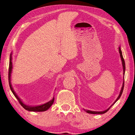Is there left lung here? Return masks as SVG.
I'll return each instance as SVG.
<instances>
[{
  "instance_id": "left-lung-1",
  "label": "left lung",
  "mask_w": 135,
  "mask_h": 135,
  "mask_svg": "<svg viewBox=\"0 0 135 135\" xmlns=\"http://www.w3.org/2000/svg\"><path fill=\"white\" fill-rule=\"evenodd\" d=\"M119 54H120V57H121V60H122V65H123V74L124 75V73H125V69H126V67H125V62H124V59L123 57V55H122V51H121V50H120V48L119 47ZM124 81H123V85H122V89L120 90V93H119V96L118 97V98L117 99V100L114 101V103L110 106V107L106 110H105V111H103V112H94V111H91V110H86V112L88 113H89V114H104L105 113H107L108 110L110 109V108H111L112 106L115 104L116 102L119 99V98L120 97L122 94V92H123V88H124Z\"/></svg>"
}]
</instances>
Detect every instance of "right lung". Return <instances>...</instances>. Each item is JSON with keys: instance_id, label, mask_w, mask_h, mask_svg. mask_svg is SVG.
<instances>
[{"instance_id": "add662e5", "label": "right lung", "mask_w": 135, "mask_h": 135, "mask_svg": "<svg viewBox=\"0 0 135 135\" xmlns=\"http://www.w3.org/2000/svg\"><path fill=\"white\" fill-rule=\"evenodd\" d=\"M12 54L10 55V59H9V70H8V80H9V87L11 88V90L13 93L14 96L16 97V99H17L19 102V103L21 104L22 107L26 109V110H28V111L30 112H44L46 111L47 110H48L49 108H50L51 105L53 104L54 102V97L53 98L52 100H51L50 101L48 102V103L41 105H39V106H36V107H30V106H28L25 104H24L22 101L21 100V99L17 96V95H16V93L15 92L13 88L12 87V85L11 83V73H12Z\"/></svg>"}]
</instances>
